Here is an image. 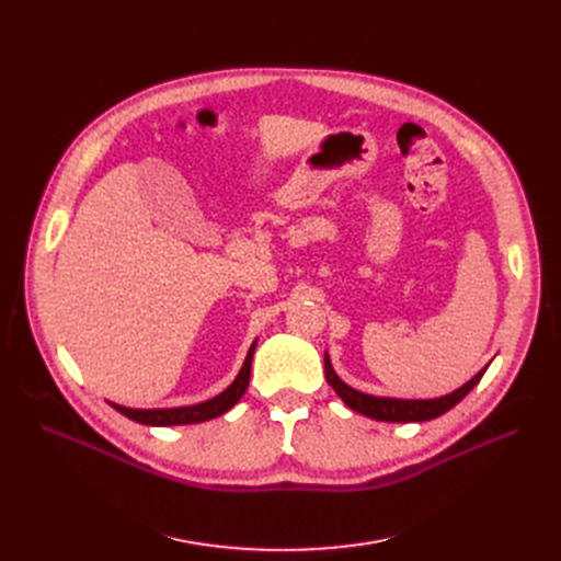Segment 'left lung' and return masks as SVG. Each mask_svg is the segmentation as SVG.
<instances>
[{
  "label": "left lung",
  "mask_w": 561,
  "mask_h": 561,
  "mask_svg": "<svg viewBox=\"0 0 561 561\" xmlns=\"http://www.w3.org/2000/svg\"><path fill=\"white\" fill-rule=\"evenodd\" d=\"M484 370H486V366L473 379L466 381L463 387L453 391L450 396L434 398V400H398V398L368 396V393H362L357 389L347 387L345 381L339 379V375L332 368L330 357L325 355V377H328V385L336 391V396L350 409L359 411V414L375 419V421H387V423H423V421H432L440 414H446V411H450L457 402H461L470 393V389H473L482 379Z\"/></svg>",
  "instance_id": "8db88e82"
}]
</instances>
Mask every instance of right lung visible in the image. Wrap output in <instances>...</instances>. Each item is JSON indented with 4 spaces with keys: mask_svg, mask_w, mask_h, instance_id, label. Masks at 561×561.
Here are the masks:
<instances>
[{
    "mask_svg": "<svg viewBox=\"0 0 561 561\" xmlns=\"http://www.w3.org/2000/svg\"><path fill=\"white\" fill-rule=\"evenodd\" d=\"M254 347H256V341L252 343V347L248 352L245 364H243L239 377H236L220 396H216L211 400L199 402V404H191V407H176V409H129V407H121V404H113V402H111V407L121 411V414H125L127 419L136 421V423L159 425V427L204 423V421H211L216 416H222L225 411H229L236 402L243 398V393L250 385V368H252Z\"/></svg>",
    "mask_w": 561,
    "mask_h": 561,
    "instance_id": "add662e5",
    "label": "right lung"
}]
</instances>
